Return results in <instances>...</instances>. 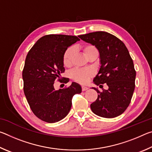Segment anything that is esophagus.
Wrapping results in <instances>:
<instances>
[{"label": "esophagus", "instance_id": "1", "mask_svg": "<svg viewBox=\"0 0 152 152\" xmlns=\"http://www.w3.org/2000/svg\"><path fill=\"white\" fill-rule=\"evenodd\" d=\"M88 89V88H87V87H86V86H82V91H85Z\"/></svg>", "mask_w": 152, "mask_h": 152}]
</instances>
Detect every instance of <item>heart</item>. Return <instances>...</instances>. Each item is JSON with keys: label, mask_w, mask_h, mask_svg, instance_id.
<instances>
[{"label": "heart", "mask_w": 152, "mask_h": 152, "mask_svg": "<svg viewBox=\"0 0 152 152\" xmlns=\"http://www.w3.org/2000/svg\"><path fill=\"white\" fill-rule=\"evenodd\" d=\"M84 54L87 58L93 55H98V50L94 45L91 43H86L82 47ZM74 48H68L65 51L63 56V63L64 66L70 67L72 64V60L74 56ZM94 71L89 68L75 69L71 73L72 78L80 84H86L94 76Z\"/></svg>", "instance_id": "b5f03b06"}]
</instances>
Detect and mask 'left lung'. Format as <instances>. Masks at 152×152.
Masks as SVG:
<instances>
[{"label":"left lung","mask_w":152,"mask_h":152,"mask_svg":"<svg viewBox=\"0 0 152 152\" xmlns=\"http://www.w3.org/2000/svg\"><path fill=\"white\" fill-rule=\"evenodd\" d=\"M78 37L95 45L99 51L101 66L94 83L98 86L106 83L109 87L102 92L92 88L98 97L91 104L92 111L104 118L119 116L129 105L135 86L136 72L127 48L121 40L107 32L96 31Z\"/></svg>","instance_id":"left-lung-1"}]
</instances>
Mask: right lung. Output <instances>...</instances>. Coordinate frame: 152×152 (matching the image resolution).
<instances>
[{
    "label": "right lung",
    "mask_w": 152,
    "mask_h": 152,
    "mask_svg": "<svg viewBox=\"0 0 152 152\" xmlns=\"http://www.w3.org/2000/svg\"><path fill=\"white\" fill-rule=\"evenodd\" d=\"M80 39L76 36L47 35L41 37L28 52L23 70V91L31 109L36 117L47 123L63 119L72 107L75 94L82 92L76 82L56 91L54 82L67 83L61 75L64 72L63 56L69 46Z\"/></svg>",
    "instance_id": "obj_1"
}]
</instances>
